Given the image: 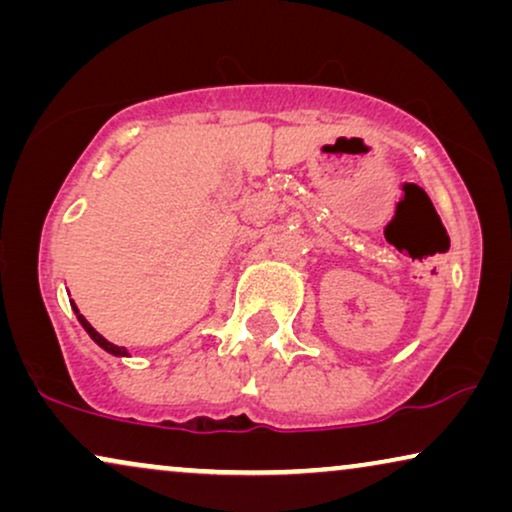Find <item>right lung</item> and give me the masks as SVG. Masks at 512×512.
<instances>
[{"label":"right lung","mask_w":512,"mask_h":512,"mask_svg":"<svg viewBox=\"0 0 512 512\" xmlns=\"http://www.w3.org/2000/svg\"><path fill=\"white\" fill-rule=\"evenodd\" d=\"M72 310H74V314H76V319H79V324L83 326V331H86V333L90 335V338H93V342H95L97 347H102L104 352H109L111 356H121V359H123V356H130V349H128V347H118V345H114V342H109L107 338H104V335L97 333L95 328L88 324V319L83 317V314L79 312V307L74 305V300H72Z\"/></svg>","instance_id":"obj_1"}]
</instances>
